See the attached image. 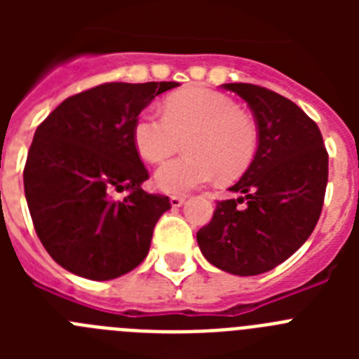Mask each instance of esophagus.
<instances>
[{
  "label": "esophagus",
  "mask_w": 359,
  "mask_h": 359,
  "mask_svg": "<svg viewBox=\"0 0 359 359\" xmlns=\"http://www.w3.org/2000/svg\"><path fill=\"white\" fill-rule=\"evenodd\" d=\"M185 203V198H182V196H172L170 198V205H172V208H180Z\"/></svg>",
  "instance_id": "1"
}]
</instances>
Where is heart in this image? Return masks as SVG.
Returning <instances> with one entry per match:
<instances>
[{
	"mask_svg": "<svg viewBox=\"0 0 359 359\" xmlns=\"http://www.w3.org/2000/svg\"><path fill=\"white\" fill-rule=\"evenodd\" d=\"M182 140L187 154L154 172V183L167 194H185L217 176L223 182L243 176L255 160L259 128L230 97L203 88L170 95L163 115L144 111L133 126V144L151 163L174 154Z\"/></svg>",
	"mask_w": 359,
	"mask_h": 359,
	"instance_id": "obj_1",
	"label": "heart"
}]
</instances>
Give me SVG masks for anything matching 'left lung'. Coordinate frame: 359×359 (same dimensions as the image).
<instances>
[{
	"instance_id": "left-lung-1",
	"label": "left lung",
	"mask_w": 359,
	"mask_h": 359,
	"mask_svg": "<svg viewBox=\"0 0 359 359\" xmlns=\"http://www.w3.org/2000/svg\"><path fill=\"white\" fill-rule=\"evenodd\" d=\"M221 88L250 106L259 149L250 169L228 189L239 198L217 201L212 221L196 237L215 268L252 277L290 259L313 233L327 187L329 156L318 126L290 98L243 82Z\"/></svg>"
}]
</instances>
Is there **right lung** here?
Returning a JSON list of instances; mask_svg holds the SVG:
<instances>
[{
    "label": "right lung",
    "instance_id": "add662e5",
    "mask_svg": "<svg viewBox=\"0 0 359 359\" xmlns=\"http://www.w3.org/2000/svg\"><path fill=\"white\" fill-rule=\"evenodd\" d=\"M177 82H109L66 98L36 129L23 182L37 237L53 261L90 280L129 273L170 208L147 194L133 144L142 109ZM116 191H126L115 198Z\"/></svg>",
    "mask_w": 359,
    "mask_h": 359
}]
</instances>
